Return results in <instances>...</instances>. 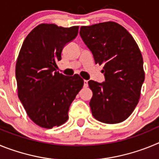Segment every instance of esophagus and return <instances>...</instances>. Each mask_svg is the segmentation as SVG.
<instances>
[{
    "label": "esophagus",
    "mask_w": 159,
    "mask_h": 159,
    "mask_svg": "<svg viewBox=\"0 0 159 159\" xmlns=\"http://www.w3.org/2000/svg\"><path fill=\"white\" fill-rule=\"evenodd\" d=\"M84 86L85 87V88H87V87L88 86V80H84Z\"/></svg>",
    "instance_id": "1"
}]
</instances>
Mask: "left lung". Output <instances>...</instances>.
Returning a JSON list of instances; mask_svg holds the SVG:
<instances>
[{
	"label": "left lung",
	"instance_id": "8db88e82",
	"mask_svg": "<svg viewBox=\"0 0 159 159\" xmlns=\"http://www.w3.org/2000/svg\"><path fill=\"white\" fill-rule=\"evenodd\" d=\"M80 34L95 64L103 65L104 82L88 81L92 116L104 123L123 122L137 106L145 79L139 48L127 29L113 21L82 26Z\"/></svg>",
	"mask_w": 159,
	"mask_h": 159
}]
</instances>
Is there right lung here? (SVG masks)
I'll use <instances>...</instances> for the list:
<instances>
[{
	"label": "right lung",
	"instance_id": "1",
	"mask_svg": "<svg viewBox=\"0 0 159 159\" xmlns=\"http://www.w3.org/2000/svg\"><path fill=\"white\" fill-rule=\"evenodd\" d=\"M79 26L40 24L26 36L16 64L18 97L29 117L43 128L64 124L72 101L84 86L78 74L57 71L64 46L76 37Z\"/></svg>",
	"mask_w": 159,
	"mask_h": 159
}]
</instances>
